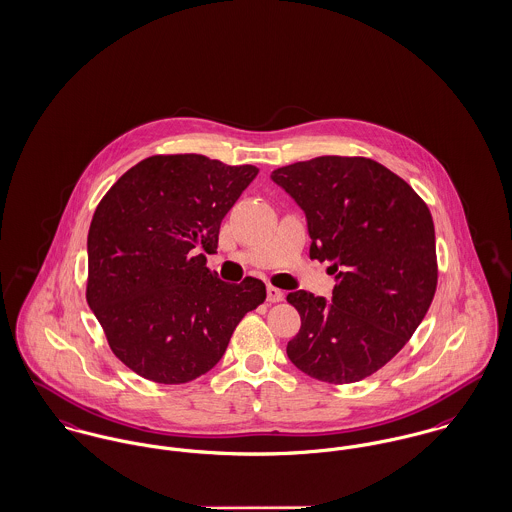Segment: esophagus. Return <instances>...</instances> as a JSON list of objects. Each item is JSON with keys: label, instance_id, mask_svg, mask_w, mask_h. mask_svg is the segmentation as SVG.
I'll return each instance as SVG.
<instances>
[{"label": "esophagus", "instance_id": "34e87169", "mask_svg": "<svg viewBox=\"0 0 512 512\" xmlns=\"http://www.w3.org/2000/svg\"><path fill=\"white\" fill-rule=\"evenodd\" d=\"M267 300L269 302H280V300H284V292L280 290V288H276V286H267Z\"/></svg>", "mask_w": 512, "mask_h": 512}]
</instances>
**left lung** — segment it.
<instances>
[{
	"label": "left lung",
	"mask_w": 512,
	"mask_h": 512,
	"mask_svg": "<svg viewBox=\"0 0 512 512\" xmlns=\"http://www.w3.org/2000/svg\"><path fill=\"white\" fill-rule=\"evenodd\" d=\"M306 212L310 257L329 261L331 304L306 290L286 296L302 327L286 354L327 384L378 372L429 312L438 282L433 216L399 175L368 158L321 156L273 171Z\"/></svg>",
	"instance_id": "1"
}]
</instances>
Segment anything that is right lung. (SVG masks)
I'll use <instances>...</instances> for the list:
<instances>
[{
	"label": "right lung",
	"mask_w": 512,
	"mask_h": 512,
	"mask_svg": "<svg viewBox=\"0 0 512 512\" xmlns=\"http://www.w3.org/2000/svg\"><path fill=\"white\" fill-rule=\"evenodd\" d=\"M257 173L200 154L152 156L97 204L85 298L111 351L138 376L197 380L226 353L243 315L265 302L259 278L222 282L197 253L216 251L224 216Z\"/></svg>",
	"instance_id": "1"
}]
</instances>
